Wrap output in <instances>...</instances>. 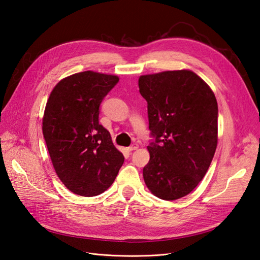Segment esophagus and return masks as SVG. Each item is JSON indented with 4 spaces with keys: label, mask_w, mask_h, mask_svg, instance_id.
Masks as SVG:
<instances>
[{
    "label": "esophagus",
    "mask_w": 260,
    "mask_h": 260,
    "mask_svg": "<svg viewBox=\"0 0 260 260\" xmlns=\"http://www.w3.org/2000/svg\"><path fill=\"white\" fill-rule=\"evenodd\" d=\"M139 147V145H138V143H132L129 147H128V149L129 151L131 152V151H135V149H137Z\"/></svg>",
    "instance_id": "34e87169"
}]
</instances>
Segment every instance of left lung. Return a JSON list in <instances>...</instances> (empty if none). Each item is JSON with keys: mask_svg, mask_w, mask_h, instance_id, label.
<instances>
[{"mask_svg": "<svg viewBox=\"0 0 260 260\" xmlns=\"http://www.w3.org/2000/svg\"><path fill=\"white\" fill-rule=\"evenodd\" d=\"M154 138L143 168L146 186L161 200L175 201L198 186L214 158L218 104L208 84L191 70L141 76Z\"/></svg>", "mask_w": 260, "mask_h": 260, "instance_id": "left-lung-1", "label": "left lung"}]
</instances>
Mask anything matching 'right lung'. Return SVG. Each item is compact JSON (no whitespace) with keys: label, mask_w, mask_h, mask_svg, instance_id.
I'll return each instance as SVG.
<instances>
[{"label":"right lung","mask_w":260,"mask_h":260,"mask_svg":"<svg viewBox=\"0 0 260 260\" xmlns=\"http://www.w3.org/2000/svg\"><path fill=\"white\" fill-rule=\"evenodd\" d=\"M119 78L91 70L60 80L45 106L42 131L53 167L75 194L95 196L115 181L124 157L99 123L100 105Z\"/></svg>","instance_id":"1"}]
</instances>
